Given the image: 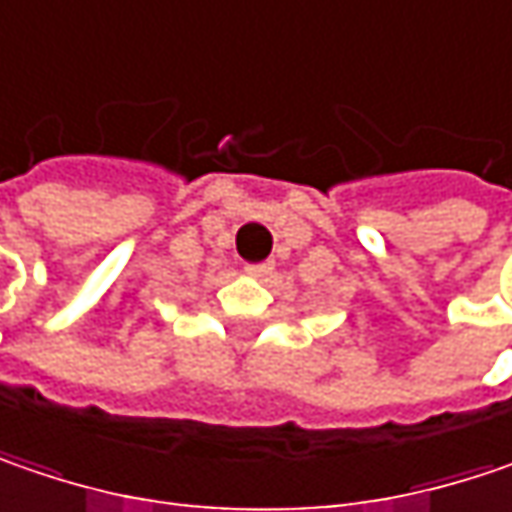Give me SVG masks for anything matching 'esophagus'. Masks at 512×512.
<instances>
[{
  "instance_id": "1",
  "label": "esophagus",
  "mask_w": 512,
  "mask_h": 512,
  "mask_svg": "<svg viewBox=\"0 0 512 512\" xmlns=\"http://www.w3.org/2000/svg\"><path fill=\"white\" fill-rule=\"evenodd\" d=\"M246 272H249L252 278H266V275L272 272V263H252V266H246Z\"/></svg>"
}]
</instances>
